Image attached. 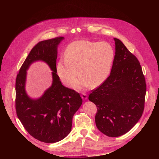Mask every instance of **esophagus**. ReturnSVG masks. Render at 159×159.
I'll list each match as a JSON object with an SVG mask.
<instances>
[{"instance_id":"34e87169","label":"esophagus","mask_w":159,"mask_h":159,"mask_svg":"<svg viewBox=\"0 0 159 159\" xmlns=\"http://www.w3.org/2000/svg\"><path fill=\"white\" fill-rule=\"evenodd\" d=\"M81 98H82V99H84V100H87L88 97H87V95L86 94L83 93V94H81Z\"/></svg>"}]
</instances>
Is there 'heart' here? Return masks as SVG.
Listing matches in <instances>:
<instances>
[{
  "label": "heart",
  "mask_w": 159,
  "mask_h": 159,
  "mask_svg": "<svg viewBox=\"0 0 159 159\" xmlns=\"http://www.w3.org/2000/svg\"><path fill=\"white\" fill-rule=\"evenodd\" d=\"M115 52L106 42L80 40L70 43L57 64V72L67 86L81 75L74 87L82 90L91 85L97 87L107 79L114 60ZM79 71H78V70Z\"/></svg>",
  "instance_id": "obj_1"
}]
</instances>
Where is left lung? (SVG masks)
<instances>
[{
	"mask_svg": "<svg viewBox=\"0 0 159 159\" xmlns=\"http://www.w3.org/2000/svg\"><path fill=\"white\" fill-rule=\"evenodd\" d=\"M110 75L90 93L89 100L97 106L96 125L110 137L128 132L144 109L146 83L140 62L119 39Z\"/></svg>",
	"mask_w": 159,
	"mask_h": 159,
	"instance_id": "8db88e82",
	"label": "left lung"
}]
</instances>
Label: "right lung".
I'll use <instances>...</instances> for the list:
<instances>
[{
  "label": "right lung",
  "instance_id": "obj_1",
  "mask_svg": "<svg viewBox=\"0 0 159 159\" xmlns=\"http://www.w3.org/2000/svg\"><path fill=\"white\" fill-rule=\"evenodd\" d=\"M63 39L57 37L36 44L21 66L16 81L17 117L33 137L44 143L59 142L70 133L72 118L82 103L79 94L63 86L57 74L58 47ZM38 61L51 68L52 84L41 97L33 99L25 90L27 70Z\"/></svg>",
  "mask_w": 159,
  "mask_h": 159
}]
</instances>
